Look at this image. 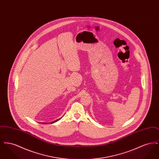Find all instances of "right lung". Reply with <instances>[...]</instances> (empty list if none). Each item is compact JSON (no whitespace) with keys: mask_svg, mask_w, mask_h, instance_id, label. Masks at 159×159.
I'll return each instance as SVG.
<instances>
[{"mask_svg":"<svg viewBox=\"0 0 159 159\" xmlns=\"http://www.w3.org/2000/svg\"><path fill=\"white\" fill-rule=\"evenodd\" d=\"M58 120H55V121H54L53 122H52V123H55V121H58Z\"/></svg>","mask_w":159,"mask_h":159,"instance_id":"obj_1","label":"right lung"}]
</instances>
